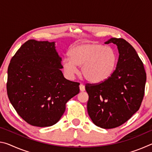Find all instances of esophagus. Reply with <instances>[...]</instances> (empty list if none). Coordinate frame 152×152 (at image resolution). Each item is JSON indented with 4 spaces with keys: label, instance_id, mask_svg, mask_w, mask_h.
I'll list each match as a JSON object with an SVG mask.
<instances>
[{
    "label": "esophagus",
    "instance_id": "34e87169",
    "mask_svg": "<svg viewBox=\"0 0 152 152\" xmlns=\"http://www.w3.org/2000/svg\"><path fill=\"white\" fill-rule=\"evenodd\" d=\"M79 87H80V90L81 92H84V91H85V86H84V84H80Z\"/></svg>",
    "mask_w": 152,
    "mask_h": 152
}]
</instances>
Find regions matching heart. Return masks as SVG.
<instances>
[{
    "label": "heart",
    "mask_w": 152,
    "mask_h": 152,
    "mask_svg": "<svg viewBox=\"0 0 152 152\" xmlns=\"http://www.w3.org/2000/svg\"><path fill=\"white\" fill-rule=\"evenodd\" d=\"M70 58H64L63 69L68 78L78 72L81 66L82 75L87 81L99 83L106 80L116 68L118 56L111 47L97 43H83L74 46L70 51Z\"/></svg>",
    "instance_id": "obj_1"
}]
</instances>
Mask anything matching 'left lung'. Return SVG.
I'll return each mask as SVG.
<instances>
[{
	"instance_id": "left-lung-1",
	"label": "left lung",
	"mask_w": 152,
	"mask_h": 152,
	"mask_svg": "<svg viewBox=\"0 0 152 152\" xmlns=\"http://www.w3.org/2000/svg\"><path fill=\"white\" fill-rule=\"evenodd\" d=\"M119 51L117 67L109 78L98 84H86L89 99L87 110L98 127L112 129L130 119L141 106L145 91L146 73L133 46L122 38H110Z\"/></svg>"
}]
</instances>
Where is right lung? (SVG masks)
Returning a JSON list of instances; mask_svg holds the SVG:
<instances>
[{
    "label": "right lung",
    "mask_w": 152,
    "mask_h": 152,
    "mask_svg": "<svg viewBox=\"0 0 152 152\" xmlns=\"http://www.w3.org/2000/svg\"><path fill=\"white\" fill-rule=\"evenodd\" d=\"M55 42L30 39L12 58L8 68L7 94L25 121L50 127L59 121L66 104L80 92L78 82L64 78Z\"/></svg>",
    "instance_id": "right-lung-1"
}]
</instances>
